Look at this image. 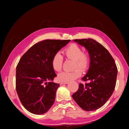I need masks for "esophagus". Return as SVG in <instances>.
Masks as SVG:
<instances>
[{
  "label": "esophagus",
  "mask_w": 129,
  "mask_h": 129,
  "mask_svg": "<svg viewBox=\"0 0 129 129\" xmlns=\"http://www.w3.org/2000/svg\"><path fill=\"white\" fill-rule=\"evenodd\" d=\"M69 83V82H63V81H61L60 82V85H62V84H68Z\"/></svg>",
  "instance_id": "34e87169"
}]
</instances>
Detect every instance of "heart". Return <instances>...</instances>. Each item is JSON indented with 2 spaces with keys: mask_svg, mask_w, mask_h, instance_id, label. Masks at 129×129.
Returning a JSON list of instances; mask_svg holds the SVG:
<instances>
[{
  "mask_svg": "<svg viewBox=\"0 0 129 129\" xmlns=\"http://www.w3.org/2000/svg\"><path fill=\"white\" fill-rule=\"evenodd\" d=\"M65 54L68 59L74 60V69L79 68L83 72L89 69L90 64V57L88 54L84 53L83 49L75 44H72L65 49ZM63 56L57 53L53 57L51 61L52 67L56 72L61 71L63 64ZM77 69L72 72H63L60 73L57 78L60 81L69 82L80 77L81 75V71Z\"/></svg>",
  "mask_w": 129,
  "mask_h": 129,
  "instance_id": "1",
  "label": "heart"
}]
</instances>
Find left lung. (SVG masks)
Here are the masks:
<instances>
[{
    "instance_id": "8db88e82",
    "label": "left lung",
    "mask_w": 129,
    "mask_h": 129,
    "mask_svg": "<svg viewBox=\"0 0 129 129\" xmlns=\"http://www.w3.org/2000/svg\"><path fill=\"white\" fill-rule=\"evenodd\" d=\"M88 51L90 64L87 74L81 79L89 81L80 84L72 97L85 111L97 110L103 106L113 94L117 74L113 57L107 49L92 39L73 40Z\"/></svg>"
}]
</instances>
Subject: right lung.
Listing matches in <instances>:
<instances>
[{
  "mask_svg": "<svg viewBox=\"0 0 129 129\" xmlns=\"http://www.w3.org/2000/svg\"><path fill=\"white\" fill-rule=\"evenodd\" d=\"M70 40H44L35 44L21 56L16 69V90L23 106L30 113H46L54 103L59 84L53 57ZM49 81V82L48 81Z\"/></svg>",
  "mask_w": 129,
  "mask_h": 129,
  "instance_id": "1",
  "label": "right lung"
}]
</instances>
